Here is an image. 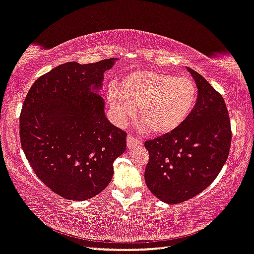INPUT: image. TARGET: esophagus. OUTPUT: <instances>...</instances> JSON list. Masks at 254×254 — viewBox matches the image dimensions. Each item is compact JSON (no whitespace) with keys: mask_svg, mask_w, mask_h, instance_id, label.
I'll use <instances>...</instances> for the list:
<instances>
[{"mask_svg":"<svg viewBox=\"0 0 254 254\" xmlns=\"http://www.w3.org/2000/svg\"><path fill=\"white\" fill-rule=\"evenodd\" d=\"M141 144L142 143H141V141H140V140L133 138L132 135H127V149H132L134 147L141 146Z\"/></svg>","mask_w":254,"mask_h":254,"instance_id":"esophagus-1","label":"esophagus"}]
</instances>
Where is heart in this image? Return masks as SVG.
Returning a JSON list of instances; mask_svg holds the SVG:
<instances>
[{
	"mask_svg": "<svg viewBox=\"0 0 254 254\" xmlns=\"http://www.w3.org/2000/svg\"><path fill=\"white\" fill-rule=\"evenodd\" d=\"M198 99V88L187 76L160 71H134L124 76L120 88L111 84L107 102L116 126L138 121L149 133L163 135L180 127L190 116Z\"/></svg>",
	"mask_w": 254,
	"mask_h": 254,
	"instance_id": "1",
	"label": "heart"
}]
</instances>
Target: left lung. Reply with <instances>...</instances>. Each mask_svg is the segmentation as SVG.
<instances>
[{
  "label": "left lung",
  "instance_id": "8db88e82",
  "mask_svg": "<svg viewBox=\"0 0 254 254\" xmlns=\"http://www.w3.org/2000/svg\"><path fill=\"white\" fill-rule=\"evenodd\" d=\"M187 69L198 88L192 113L176 130L144 143L149 152L147 187L159 200L173 204L193 198L214 182L232 141L224 98L202 75Z\"/></svg>",
  "mask_w": 254,
  "mask_h": 254
}]
</instances>
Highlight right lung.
Wrapping results in <instances>:
<instances>
[{
	"mask_svg": "<svg viewBox=\"0 0 254 254\" xmlns=\"http://www.w3.org/2000/svg\"><path fill=\"white\" fill-rule=\"evenodd\" d=\"M116 59L67 62L38 78L20 115V141L37 178L62 198L102 192L126 151L127 133L106 119L99 91Z\"/></svg>",
	"mask_w": 254,
	"mask_h": 254,
	"instance_id": "right-lung-1",
	"label": "right lung"
}]
</instances>
